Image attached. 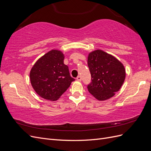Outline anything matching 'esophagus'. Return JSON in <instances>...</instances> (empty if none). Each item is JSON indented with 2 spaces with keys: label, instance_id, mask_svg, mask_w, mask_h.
Listing matches in <instances>:
<instances>
[{
  "label": "esophagus",
  "instance_id": "esophagus-1",
  "mask_svg": "<svg viewBox=\"0 0 151 151\" xmlns=\"http://www.w3.org/2000/svg\"><path fill=\"white\" fill-rule=\"evenodd\" d=\"M81 79H82V78H81V76H78L77 77V80L78 81H81Z\"/></svg>",
  "mask_w": 151,
  "mask_h": 151
}]
</instances>
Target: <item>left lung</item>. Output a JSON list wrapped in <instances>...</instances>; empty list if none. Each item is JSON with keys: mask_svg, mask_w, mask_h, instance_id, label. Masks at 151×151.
<instances>
[{"mask_svg": "<svg viewBox=\"0 0 151 151\" xmlns=\"http://www.w3.org/2000/svg\"><path fill=\"white\" fill-rule=\"evenodd\" d=\"M88 64L91 75L89 92L99 101L112 98L124 83L126 71L118 59L101 50L88 54Z\"/></svg>", "mask_w": 151, "mask_h": 151, "instance_id": "8db88e82", "label": "left lung"}]
</instances>
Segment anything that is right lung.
<instances>
[{
	"label": "right lung",
	"mask_w": 151,
	"mask_h": 151,
	"mask_svg": "<svg viewBox=\"0 0 151 151\" xmlns=\"http://www.w3.org/2000/svg\"><path fill=\"white\" fill-rule=\"evenodd\" d=\"M64 58L62 51L53 49L41 57L31 68V84L40 97L57 101L75 80L63 63Z\"/></svg>",
	"instance_id": "add662e5"
}]
</instances>
